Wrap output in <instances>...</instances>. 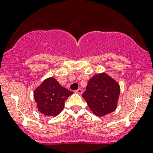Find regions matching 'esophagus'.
<instances>
[{"label": "esophagus", "mask_w": 153, "mask_h": 153, "mask_svg": "<svg viewBox=\"0 0 153 153\" xmlns=\"http://www.w3.org/2000/svg\"><path fill=\"white\" fill-rule=\"evenodd\" d=\"M75 93H78V94H80V95H81V94H82L83 91H82V89H76V90L75 91Z\"/></svg>", "instance_id": "1"}]
</instances>
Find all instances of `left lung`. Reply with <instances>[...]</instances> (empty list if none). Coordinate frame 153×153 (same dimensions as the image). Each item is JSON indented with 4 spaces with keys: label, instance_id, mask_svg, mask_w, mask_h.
Instances as JSON below:
<instances>
[{
    "label": "left lung",
    "instance_id": "left-lung-1",
    "mask_svg": "<svg viewBox=\"0 0 153 153\" xmlns=\"http://www.w3.org/2000/svg\"><path fill=\"white\" fill-rule=\"evenodd\" d=\"M119 95L118 83L102 73L89 79L82 96L95 115L104 116L116 109Z\"/></svg>",
    "mask_w": 153,
    "mask_h": 153
}]
</instances>
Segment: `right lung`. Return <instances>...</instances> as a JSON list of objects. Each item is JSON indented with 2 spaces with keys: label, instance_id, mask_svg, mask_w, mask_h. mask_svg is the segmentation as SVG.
Masks as SVG:
<instances>
[{
  "label": "right lung",
  "instance_id": "obj_1",
  "mask_svg": "<svg viewBox=\"0 0 153 153\" xmlns=\"http://www.w3.org/2000/svg\"><path fill=\"white\" fill-rule=\"evenodd\" d=\"M73 93L63 87L56 79L45 80L34 92L38 110L47 116H56L64 106L68 97Z\"/></svg>",
  "mask_w": 153,
  "mask_h": 153
}]
</instances>
